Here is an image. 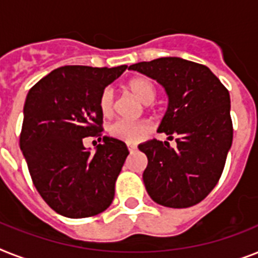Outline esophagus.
Here are the masks:
<instances>
[{"label": "esophagus", "instance_id": "obj_1", "mask_svg": "<svg viewBox=\"0 0 258 258\" xmlns=\"http://www.w3.org/2000/svg\"><path fill=\"white\" fill-rule=\"evenodd\" d=\"M127 149H129V152L133 153L137 150V145H134V144H127Z\"/></svg>", "mask_w": 258, "mask_h": 258}]
</instances>
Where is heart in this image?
I'll return each instance as SVG.
<instances>
[{
    "instance_id": "heart-1",
    "label": "heart",
    "mask_w": 258,
    "mask_h": 258,
    "mask_svg": "<svg viewBox=\"0 0 258 258\" xmlns=\"http://www.w3.org/2000/svg\"><path fill=\"white\" fill-rule=\"evenodd\" d=\"M129 92L144 104L154 103L157 97V87L152 79L146 76H137L129 80L126 84ZM99 110L103 117L108 118L114 112V92L110 87H106L99 96ZM152 127L145 121L117 120L108 127L110 137L117 138L126 144H136L148 136Z\"/></svg>"
}]
</instances>
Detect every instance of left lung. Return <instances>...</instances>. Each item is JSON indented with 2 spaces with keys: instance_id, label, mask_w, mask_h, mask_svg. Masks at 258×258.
Segmentation results:
<instances>
[{
  "instance_id": "8db88e82",
  "label": "left lung",
  "mask_w": 258,
  "mask_h": 258,
  "mask_svg": "<svg viewBox=\"0 0 258 258\" xmlns=\"http://www.w3.org/2000/svg\"><path fill=\"white\" fill-rule=\"evenodd\" d=\"M155 79L169 95L159 133L175 140H150L138 149L148 157L146 191L155 203L187 208L214 190L233 138L228 89L208 67L180 57H159L129 66Z\"/></svg>"
}]
</instances>
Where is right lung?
<instances>
[{
	"instance_id": "obj_1",
	"label": "right lung",
	"mask_w": 258,
	"mask_h": 258,
	"mask_svg": "<svg viewBox=\"0 0 258 258\" xmlns=\"http://www.w3.org/2000/svg\"><path fill=\"white\" fill-rule=\"evenodd\" d=\"M127 66H64L40 79L27 93L19 146L43 201L66 218L101 214L114 198L126 145L103 136L99 96ZM97 138L96 153L82 141Z\"/></svg>"
}]
</instances>
